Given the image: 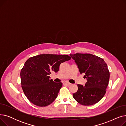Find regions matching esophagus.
Segmentation results:
<instances>
[{
    "instance_id": "esophagus-1",
    "label": "esophagus",
    "mask_w": 126,
    "mask_h": 126,
    "mask_svg": "<svg viewBox=\"0 0 126 126\" xmlns=\"http://www.w3.org/2000/svg\"><path fill=\"white\" fill-rule=\"evenodd\" d=\"M65 84L66 85H68V86H70V85L71 84V83H69V82H66L65 83Z\"/></svg>"
}]
</instances>
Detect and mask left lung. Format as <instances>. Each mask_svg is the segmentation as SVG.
<instances>
[{
  "label": "left lung",
  "mask_w": 126,
  "mask_h": 126,
  "mask_svg": "<svg viewBox=\"0 0 126 126\" xmlns=\"http://www.w3.org/2000/svg\"><path fill=\"white\" fill-rule=\"evenodd\" d=\"M70 56L78 65L80 74H84L87 80L84 86L78 85L74 98L84 106L97 103L105 95L109 83L110 73L107 64L102 58L90 54L77 53Z\"/></svg>",
  "instance_id": "1"
}]
</instances>
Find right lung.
Segmentation results:
<instances>
[{
	"label": "right lung",
	"instance_id": "obj_1",
	"mask_svg": "<svg viewBox=\"0 0 126 126\" xmlns=\"http://www.w3.org/2000/svg\"><path fill=\"white\" fill-rule=\"evenodd\" d=\"M70 59L67 55L42 54L26 60L20 71L21 84L31 103L45 107L56 100L63 84L54 82L49 75L52 71H58L60 65Z\"/></svg>",
	"mask_w": 126,
	"mask_h": 126
}]
</instances>
